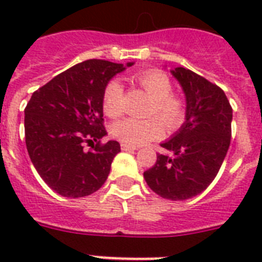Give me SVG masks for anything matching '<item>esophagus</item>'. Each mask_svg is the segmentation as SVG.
I'll return each instance as SVG.
<instances>
[{
  "mask_svg": "<svg viewBox=\"0 0 262 262\" xmlns=\"http://www.w3.org/2000/svg\"><path fill=\"white\" fill-rule=\"evenodd\" d=\"M121 149H122V151H136V149H139V147L130 145V144L126 143H121Z\"/></svg>",
  "mask_w": 262,
  "mask_h": 262,
  "instance_id": "esophagus-1",
  "label": "esophagus"
}]
</instances>
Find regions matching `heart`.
<instances>
[{
	"label": "heart",
	"instance_id": "heart-1",
	"mask_svg": "<svg viewBox=\"0 0 262 262\" xmlns=\"http://www.w3.org/2000/svg\"><path fill=\"white\" fill-rule=\"evenodd\" d=\"M135 81L152 99L148 115H156L168 130H177L186 119V103L172 95V84L163 72L148 71L135 76ZM102 106L104 114L114 118L122 113L123 87L118 80H111L103 91ZM160 120V121H161ZM158 118L119 119L111 127V133L122 143L130 145L156 140L163 135V126Z\"/></svg>",
	"mask_w": 262,
	"mask_h": 262
}]
</instances>
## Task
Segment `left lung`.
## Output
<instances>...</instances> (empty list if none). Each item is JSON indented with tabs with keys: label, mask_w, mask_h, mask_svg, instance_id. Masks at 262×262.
<instances>
[{
	"label": "left lung",
	"mask_w": 262,
	"mask_h": 262,
	"mask_svg": "<svg viewBox=\"0 0 262 262\" xmlns=\"http://www.w3.org/2000/svg\"><path fill=\"white\" fill-rule=\"evenodd\" d=\"M171 73L186 98V119L160 144L170 154H158L144 178L160 197L183 201L205 190L219 172L231 140L232 108L216 84L182 67Z\"/></svg>",
	"instance_id": "1"
}]
</instances>
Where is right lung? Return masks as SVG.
<instances>
[{"mask_svg": "<svg viewBox=\"0 0 262 262\" xmlns=\"http://www.w3.org/2000/svg\"><path fill=\"white\" fill-rule=\"evenodd\" d=\"M125 69L122 63L88 59L55 76L27 103V151L38 174L58 194L79 199L95 193L106 182L121 147L114 140L100 144L107 135L103 91ZM92 141L97 144L84 151L83 143Z\"/></svg>", "mask_w": 262, "mask_h": 262, "instance_id": "right-lung-1", "label": "right lung"}]
</instances>
